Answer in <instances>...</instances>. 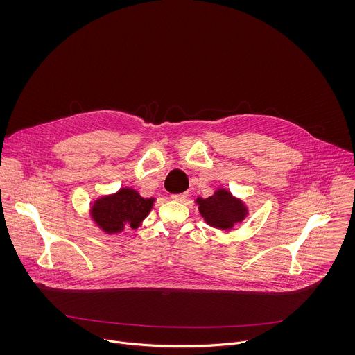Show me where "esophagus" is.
<instances>
[{
    "instance_id": "obj_1",
    "label": "esophagus",
    "mask_w": 355,
    "mask_h": 355,
    "mask_svg": "<svg viewBox=\"0 0 355 355\" xmlns=\"http://www.w3.org/2000/svg\"><path fill=\"white\" fill-rule=\"evenodd\" d=\"M171 198L173 201H176V202H184L187 200V194L186 193H183V194H173Z\"/></svg>"
}]
</instances>
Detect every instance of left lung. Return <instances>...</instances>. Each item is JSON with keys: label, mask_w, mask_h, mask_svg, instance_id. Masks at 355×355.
<instances>
[{"label": "left lung", "mask_w": 355, "mask_h": 355, "mask_svg": "<svg viewBox=\"0 0 355 355\" xmlns=\"http://www.w3.org/2000/svg\"><path fill=\"white\" fill-rule=\"evenodd\" d=\"M198 211L203 221L220 231H232L249 216V206L243 200L235 197L230 190L218 187L207 198L197 197Z\"/></svg>", "instance_id": "1"}]
</instances>
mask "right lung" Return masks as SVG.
Instances as JSON below:
<instances>
[{"mask_svg":"<svg viewBox=\"0 0 355 355\" xmlns=\"http://www.w3.org/2000/svg\"><path fill=\"white\" fill-rule=\"evenodd\" d=\"M155 198H144L132 187H121L105 194L90 205L92 221L106 235L121 234L125 228L137 230L152 211Z\"/></svg>","mask_w":355,"mask_h":355,"instance_id":"right-lung-1","label":"right lung"}]
</instances>
